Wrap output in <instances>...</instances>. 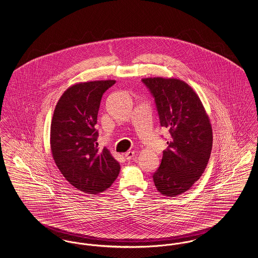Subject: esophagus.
<instances>
[{
    "instance_id": "obj_1",
    "label": "esophagus",
    "mask_w": 258,
    "mask_h": 258,
    "mask_svg": "<svg viewBox=\"0 0 258 258\" xmlns=\"http://www.w3.org/2000/svg\"><path fill=\"white\" fill-rule=\"evenodd\" d=\"M134 152H132V151H128V152H126L125 154H124V157H125V159L126 160H131V159H133L134 157Z\"/></svg>"
}]
</instances>
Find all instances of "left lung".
Listing matches in <instances>:
<instances>
[{
    "mask_svg": "<svg viewBox=\"0 0 258 258\" xmlns=\"http://www.w3.org/2000/svg\"><path fill=\"white\" fill-rule=\"evenodd\" d=\"M142 83L155 99L160 125L171 135L153 174L154 182L162 195L178 196L206 170L213 141L209 118L199 96L184 82L148 78Z\"/></svg>",
    "mask_w": 258,
    "mask_h": 258,
    "instance_id": "obj_1",
    "label": "left lung"
}]
</instances>
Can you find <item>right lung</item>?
I'll list each match as a JSON object with an SVG mask.
<instances>
[{"instance_id": "obj_1", "label": "right lung", "mask_w": 258, "mask_h": 258, "mask_svg": "<svg viewBox=\"0 0 258 258\" xmlns=\"http://www.w3.org/2000/svg\"><path fill=\"white\" fill-rule=\"evenodd\" d=\"M115 81L77 83L63 93L51 124L52 157L63 176L78 190L99 194L117 178L120 165L97 142L95 128L103 93Z\"/></svg>"}]
</instances>
